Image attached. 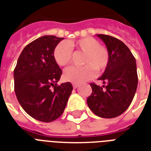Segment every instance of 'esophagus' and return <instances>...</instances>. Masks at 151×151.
Returning <instances> with one entry per match:
<instances>
[{
    "instance_id": "1",
    "label": "esophagus",
    "mask_w": 151,
    "mask_h": 151,
    "mask_svg": "<svg viewBox=\"0 0 151 151\" xmlns=\"http://www.w3.org/2000/svg\"><path fill=\"white\" fill-rule=\"evenodd\" d=\"M78 84H77V83H73V88H77L78 87Z\"/></svg>"
}]
</instances>
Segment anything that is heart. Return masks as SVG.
<instances>
[{
  "label": "heart",
  "instance_id": "b5f03b06",
  "mask_svg": "<svg viewBox=\"0 0 151 151\" xmlns=\"http://www.w3.org/2000/svg\"><path fill=\"white\" fill-rule=\"evenodd\" d=\"M85 53L82 66H70L64 70L63 78L67 81L80 83L92 78L95 74V68L97 72L104 70L109 63L110 55L107 49L96 39L92 37H84L77 41H70L69 45L64 42L58 44L53 52V57L59 66H64L72 60L73 49Z\"/></svg>",
  "mask_w": 151,
  "mask_h": 151
}]
</instances>
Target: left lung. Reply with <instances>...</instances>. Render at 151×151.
<instances>
[{
    "label": "left lung",
    "mask_w": 151,
    "mask_h": 151,
    "mask_svg": "<svg viewBox=\"0 0 151 151\" xmlns=\"http://www.w3.org/2000/svg\"><path fill=\"white\" fill-rule=\"evenodd\" d=\"M97 36L106 44L110 59L103 75L99 78L104 85L90 84L92 92L87 103L97 116L113 118L123 114L134 98L138 85L136 59L119 39L106 34Z\"/></svg>",
    "instance_id": "obj_1"
}]
</instances>
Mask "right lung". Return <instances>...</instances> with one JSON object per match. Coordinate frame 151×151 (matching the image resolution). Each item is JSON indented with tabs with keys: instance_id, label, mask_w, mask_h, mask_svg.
Returning <instances> with one entry per match:
<instances>
[{
	"instance_id": "add662e5",
	"label": "right lung",
	"mask_w": 151,
	"mask_h": 151,
	"mask_svg": "<svg viewBox=\"0 0 151 151\" xmlns=\"http://www.w3.org/2000/svg\"><path fill=\"white\" fill-rule=\"evenodd\" d=\"M63 39L45 35L28 44L14 70L18 101L29 116L40 122L59 118L73 90L70 82L57 85L62 70L55 61L53 52Z\"/></svg>"
}]
</instances>
